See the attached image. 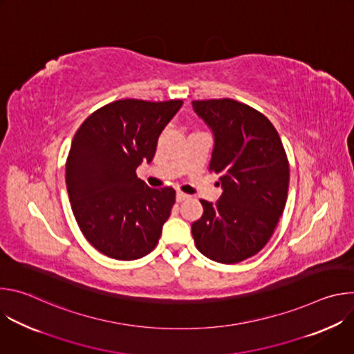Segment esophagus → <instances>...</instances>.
Returning a JSON list of instances; mask_svg holds the SVG:
<instances>
[{
    "label": "esophagus",
    "mask_w": 354,
    "mask_h": 354,
    "mask_svg": "<svg viewBox=\"0 0 354 354\" xmlns=\"http://www.w3.org/2000/svg\"><path fill=\"white\" fill-rule=\"evenodd\" d=\"M186 198H189V194H186V193H183V192H180V190L176 192V200H178V201H183V200H186Z\"/></svg>",
    "instance_id": "esophagus-1"
}]
</instances>
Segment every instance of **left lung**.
Returning a JSON list of instances; mask_svg holds the SVG:
<instances>
[{
  "label": "left lung",
  "instance_id": "1",
  "mask_svg": "<svg viewBox=\"0 0 354 354\" xmlns=\"http://www.w3.org/2000/svg\"><path fill=\"white\" fill-rule=\"evenodd\" d=\"M214 133L210 171L224 192L216 203L200 200L203 216L192 224L196 248L225 265L242 262L269 242L283 214L290 168L270 120L238 100H193Z\"/></svg>",
  "mask_w": 354,
  "mask_h": 354
}]
</instances>
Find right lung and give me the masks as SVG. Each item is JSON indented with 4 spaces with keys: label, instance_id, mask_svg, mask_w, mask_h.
<instances>
[{
    "label": "right lung",
    "instance_id": "right-lung-1",
    "mask_svg": "<svg viewBox=\"0 0 354 354\" xmlns=\"http://www.w3.org/2000/svg\"><path fill=\"white\" fill-rule=\"evenodd\" d=\"M183 100L119 99L91 113L77 130L66 183L77 224L112 259L148 255L175 205V189H151L136 169L154 158L161 131Z\"/></svg>",
    "mask_w": 354,
    "mask_h": 354
}]
</instances>
